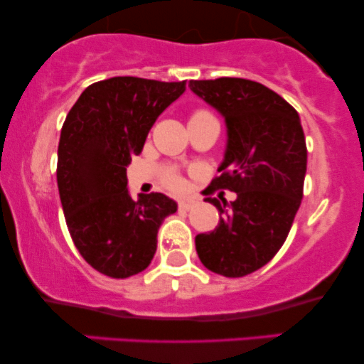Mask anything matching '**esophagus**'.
<instances>
[{
  "label": "esophagus",
  "instance_id": "34e87169",
  "mask_svg": "<svg viewBox=\"0 0 364 364\" xmlns=\"http://www.w3.org/2000/svg\"><path fill=\"white\" fill-rule=\"evenodd\" d=\"M195 205V200L193 198H188V196H185V198L179 200V210H190L191 207Z\"/></svg>",
  "mask_w": 364,
  "mask_h": 364
}]
</instances>
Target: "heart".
Listing matches in <instances>:
<instances>
[{
    "label": "heart",
    "mask_w": 364,
    "mask_h": 364,
    "mask_svg": "<svg viewBox=\"0 0 364 364\" xmlns=\"http://www.w3.org/2000/svg\"><path fill=\"white\" fill-rule=\"evenodd\" d=\"M200 116H210V114H208V112L200 111V112H195V114L191 116L190 119H193V118H200ZM169 185H171V186H176V185H178V179L174 178V176H171V178H169Z\"/></svg>",
    "instance_id": "1"
}]
</instances>
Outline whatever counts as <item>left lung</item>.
I'll use <instances>...</instances> for the list:
<instances>
[{
  "mask_svg": "<svg viewBox=\"0 0 364 364\" xmlns=\"http://www.w3.org/2000/svg\"><path fill=\"white\" fill-rule=\"evenodd\" d=\"M190 89L224 118L228 140L212 188L236 193L208 235H196L200 262L224 277L262 269L281 250L301 205L306 141L298 111L279 94L245 78L191 80Z\"/></svg>",
  "mask_w": 364,
  "mask_h": 364,
  "instance_id": "left-lung-1",
  "label": "left lung"
}]
</instances>
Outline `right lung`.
Listing matches in <instances>:
<instances>
[{"label":"right lung","mask_w":364,"mask_h":364,"mask_svg":"<svg viewBox=\"0 0 364 364\" xmlns=\"http://www.w3.org/2000/svg\"><path fill=\"white\" fill-rule=\"evenodd\" d=\"M186 82L112 77L87 87L66 116L58 145V190L80 255L104 275L127 279L145 270L157 232L178 203L164 193L133 200L127 168L150 128Z\"/></svg>","instance_id":"right-lung-1"}]
</instances>
